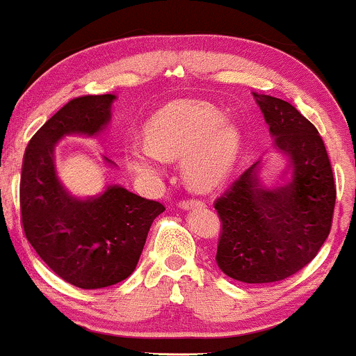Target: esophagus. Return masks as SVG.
<instances>
[{
    "label": "esophagus",
    "instance_id": "esophagus-1",
    "mask_svg": "<svg viewBox=\"0 0 356 356\" xmlns=\"http://www.w3.org/2000/svg\"><path fill=\"white\" fill-rule=\"evenodd\" d=\"M178 206L185 211H190V209H196V208H204V201L201 200H183L179 201Z\"/></svg>",
    "mask_w": 356,
    "mask_h": 356
}]
</instances>
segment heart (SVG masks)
Listing matches in <instances>:
<instances>
[{"instance_id": "obj_1", "label": "heart", "mask_w": 356, "mask_h": 356, "mask_svg": "<svg viewBox=\"0 0 356 356\" xmlns=\"http://www.w3.org/2000/svg\"><path fill=\"white\" fill-rule=\"evenodd\" d=\"M243 150L239 127L221 111L200 102H178L147 127V142L127 148L129 168L156 181L165 160H183V177L193 190L211 191L234 171Z\"/></svg>"}]
</instances>
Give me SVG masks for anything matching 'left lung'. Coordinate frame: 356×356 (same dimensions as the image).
<instances>
[{"label":"left lung","instance_id":"1","mask_svg":"<svg viewBox=\"0 0 356 356\" xmlns=\"http://www.w3.org/2000/svg\"><path fill=\"white\" fill-rule=\"evenodd\" d=\"M252 95L291 177L266 186L259 160L216 200L222 222L216 262L239 282L269 284L291 277L317 256L330 232L337 190L317 129L285 100Z\"/></svg>","mask_w":356,"mask_h":356}]
</instances>
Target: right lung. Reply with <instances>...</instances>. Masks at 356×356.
<instances>
[{"label": "right lung", "mask_w": 356, "mask_h": 356, "mask_svg": "<svg viewBox=\"0 0 356 356\" xmlns=\"http://www.w3.org/2000/svg\"><path fill=\"white\" fill-rule=\"evenodd\" d=\"M115 100L113 94L72 99L34 134L23 160L19 200L26 239L60 279L79 289H102L129 277L153 219L165 211L158 201L120 185L77 198L57 178L59 140L97 137L111 124Z\"/></svg>", "instance_id": "add662e5"}]
</instances>
